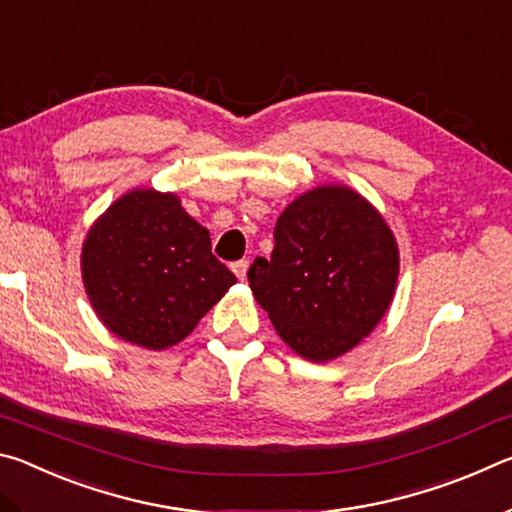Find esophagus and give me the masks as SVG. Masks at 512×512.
I'll use <instances>...</instances> for the list:
<instances>
[{"instance_id":"esophagus-1","label":"esophagus","mask_w":512,"mask_h":512,"mask_svg":"<svg viewBox=\"0 0 512 512\" xmlns=\"http://www.w3.org/2000/svg\"><path fill=\"white\" fill-rule=\"evenodd\" d=\"M248 266H250L248 259H239V262L232 264V271H235V275L239 277V280H244L246 273H248Z\"/></svg>"}]
</instances>
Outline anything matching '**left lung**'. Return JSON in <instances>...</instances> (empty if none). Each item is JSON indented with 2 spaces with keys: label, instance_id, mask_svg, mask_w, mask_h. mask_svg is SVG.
<instances>
[{
  "label": "left lung",
  "instance_id": "left-lung-1",
  "mask_svg": "<svg viewBox=\"0 0 512 512\" xmlns=\"http://www.w3.org/2000/svg\"><path fill=\"white\" fill-rule=\"evenodd\" d=\"M400 257L384 219L348 187L300 196L275 225L271 259L248 282L300 357L329 361L372 332L391 305Z\"/></svg>",
  "mask_w": 512,
  "mask_h": 512
}]
</instances>
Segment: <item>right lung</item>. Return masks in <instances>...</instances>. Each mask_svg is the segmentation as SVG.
Masks as SVG:
<instances>
[{
	"mask_svg": "<svg viewBox=\"0 0 512 512\" xmlns=\"http://www.w3.org/2000/svg\"><path fill=\"white\" fill-rule=\"evenodd\" d=\"M81 266L106 327L149 350L183 341L237 282L212 255L210 232L153 189L119 198L94 223Z\"/></svg>",
	"mask_w": 512,
	"mask_h": 512,
	"instance_id": "add662e5",
	"label": "right lung"
}]
</instances>
